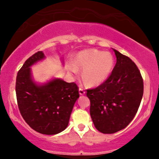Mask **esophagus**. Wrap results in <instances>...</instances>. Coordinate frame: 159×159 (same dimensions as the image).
<instances>
[{
	"label": "esophagus",
	"mask_w": 159,
	"mask_h": 159,
	"mask_svg": "<svg viewBox=\"0 0 159 159\" xmlns=\"http://www.w3.org/2000/svg\"><path fill=\"white\" fill-rule=\"evenodd\" d=\"M79 93H80V95H84V93H85V91H84L83 88H80V89H79Z\"/></svg>",
	"instance_id": "1"
}]
</instances>
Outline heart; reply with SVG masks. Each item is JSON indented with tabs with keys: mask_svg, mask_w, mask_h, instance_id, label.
Masks as SVG:
<instances>
[{
	"mask_svg": "<svg viewBox=\"0 0 159 159\" xmlns=\"http://www.w3.org/2000/svg\"><path fill=\"white\" fill-rule=\"evenodd\" d=\"M74 66L70 69L77 72V69L82 70V79L87 84L91 86L98 85L105 82L114 68V60L108 52H102L98 50L82 51L74 58Z\"/></svg>",
	"mask_w": 159,
	"mask_h": 159,
	"instance_id": "1",
	"label": "heart"
}]
</instances>
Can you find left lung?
Instances as JSON below:
<instances>
[{
  "mask_svg": "<svg viewBox=\"0 0 159 159\" xmlns=\"http://www.w3.org/2000/svg\"><path fill=\"white\" fill-rule=\"evenodd\" d=\"M116 63L108 79L87 90L90 113L95 127L103 134H113L131 122L143 95V80L136 64L114 49Z\"/></svg>",
  "mask_w": 159,
  "mask_h": 159,
  "instance_id": "1",
  "label": "left lung"
}]
</instances>
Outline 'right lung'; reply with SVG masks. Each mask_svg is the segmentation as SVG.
<instances>
[{
  "mask_svg": "<svg viewBox=\"0 0 159 159\" xmlns=\"http://www.w3.org/2000/svg\"><path fill=\"white\" fill-rule=\"evenodd\" d=\"M45 58L43 51L33 54L18 71L16 81L17 103L21 116L32 129L43 134H56L69 125L74 105L80 97L75 82L53 79L37 84L32 78L31 69Z\"/></svg>",
  "mask_w": 159,
  "mask_h": 159,
  "instance_id": "obj_1",
  "label": "right lung"
}]
</instances>
